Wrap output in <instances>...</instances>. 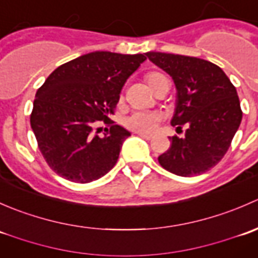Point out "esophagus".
Masks as SVG:
<instances>
[{
  "label": "esophagus",
  "mask_w": 258,
  "mask_h": 258,
  "mask_svg": "<svg viewBox=\"0 0 258 258\" xmlns=\"http://www.w3.org/2000/svg\"><path fill=\"white\" fill-rule=\"evenodd\" d=\"M139 136L141 137V139H144V140H147V141H150V140H152V136H151V135L141 134V132H140V134H139Z\"/></svg>",
  "instance_id": "34e87169"
}]
</instances>
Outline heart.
Returning <instances> with one entry per match:
<instances>
[{
  "label": "heart",
  "instance_id": "1",
  "mask_svg": "<svg viewBox=\"0 0 258 258\" xmlns=\"http://www.w3.org/2000/svg\"><path fill=\"white\" fill-rule=\"evenodd\" d=\"M165 77L163 75L158 74V72H148L146 75V81H147L148 85L151 86V88L153 87L156 82L158 80ZM160 119V114L157 112H146V111H135L127 117L126 119V126L128 128L134 130L137 132H146V134H150L155 130L156 123Z\"/></svg>",
  "mask_w": 258,
  "mask_h": 258
}]
</instances>
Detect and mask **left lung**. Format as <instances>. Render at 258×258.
<instances>
[{
  "label": "left lung",
  "mask_w": 258,
  "mask_h": 258,
  "mask_svg": "<svg viewBox=\"0 0 258 258\" xmlns=\"http://www.w3.org/2000/svg\"><path fill=\"white\" fill-rule=\"evenodd\" d=\"M177 88L173 127L183 137H168L171 146L158 157L165 170L182 177L201 175L217 165L230 148L242 119L237 91L212 62L182 54L147 52Z\"/></svg>",
  "instance_id": "1"
}]
</instances>
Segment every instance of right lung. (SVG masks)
Returning <instances> with one entry per match:
<instances>
[{
    "mask_svg": "<svg viewBox=\"0 0 258 258\" xmlns=\"http://www.w3.org/2000/svg\"><path fill=\"white\" fill-rule=\"evenodd\" d=\"M145 59L142 53L91 52L57 67L38 88L31 127L57 175L88 183L116 165L131 134L108 116L114 114L124 82ZM98 120L106 124L105 137L98 135Z\"/></svg>",
    "mask_w": 258,
    "mask_h": 258,
    "instance_id": "add662e5",
    "label": "right lung"
}]
</instances>
